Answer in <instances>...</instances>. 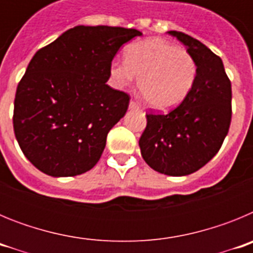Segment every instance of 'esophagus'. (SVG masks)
Wrapping results in <instances>:
<instances>
[{
    "instance_id": "esophagus-1",
    "label": "esophagus",
    "mask_w": 253,
    "mask_h": 253,
    "mask_svg": "<svg viewBox=\"0 0 253 253\" xmlns=\"http://www.w3.org/2000/svg\"><path fill=\"white\" fill-rule=\"evenodd\" d=\"M129 107H130V109H133V110H135V109H139V104H138L137 101L131 100V101L129 102Z\"/></svg>"
}]
</instances>
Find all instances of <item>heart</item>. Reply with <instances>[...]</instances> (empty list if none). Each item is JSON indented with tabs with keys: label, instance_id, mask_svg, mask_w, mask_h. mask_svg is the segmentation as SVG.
<instances>
[{
	"label": "heart",
	"instance_id": "b5f03b06",
	"mask_svg": "<svg viewBox=\"0 0 253 253\" xmlns=\"http://www.w3.org/2000/svg\"><path fill=\"white\" fill-rule=\"evenodd\" d=\"M111 77L118 86L133 84L139 77L138 90L148 106L169 110L186 99L198 76L194 55L161 38L129 45L125 60H114Z\"/></svg>",
	"mask_w": 253,
	"mask_h": 253
}]
</instances>
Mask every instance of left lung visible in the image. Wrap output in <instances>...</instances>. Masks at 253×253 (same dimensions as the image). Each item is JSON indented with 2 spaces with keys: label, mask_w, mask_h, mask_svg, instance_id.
Masks as SVG:
<instances>
[{
  "label": "left lung",
  "mask_w": 253,
  "mask_h": 253,
  "mask_svg": "<svg viewBox=\"0 0 253 253\" xmlns=\"http://www.w3.org/2000/svg\"><path fill=\"white\" fill-rule=\"evenodd\" d=\"M169 34L195 58L196 82L173 110L147 114L139 147L143 160L154 171L185 176L205 166L222 147L232 120V86L220 57L185 33Z\"/></svg>",
  "instance_id": "1"
}]
</instances>
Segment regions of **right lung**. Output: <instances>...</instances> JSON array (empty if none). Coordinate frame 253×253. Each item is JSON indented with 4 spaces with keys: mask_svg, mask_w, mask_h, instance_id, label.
Wrapping results in <instances>:
<instances>
[{
    "mask_svg": "<svg viewBox=\"0 0 253 253\" xmlns=\"http://www.w3.org/2000/svg\"><path fill=\"white\" fill-rule=\"evenodd\" d=\"M135 29L75 26L39 49L17 84L13 131L22 153L54 177L99 162L107 133L125 115L128 93L111 88L114 57Z\"/></svg>",
    "mask_w": 253,
    "mask_h": 253,
    "instance_id": "add662e5",
    "label": "right lung"
}]
</instances>
